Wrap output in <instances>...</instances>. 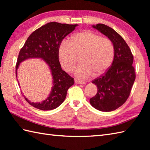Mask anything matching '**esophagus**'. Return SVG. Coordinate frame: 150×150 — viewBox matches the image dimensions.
Wrapping results in <instances>:
<instances>
[{
    "label": "esophagus",
    "mask_w": 150,
    "mask_h": 150,
    "mask_svg": "<svg viewBox=\"0 0 150 150\" xmlns=\"http://www.w3.org/2000/svg\"><path fill=\"white\" fill-rule=\"evenodd\" d=\"M75 83L76 84H85V82H84V81H79L78 79H75Z\"/></svg>",
    "instance_id": "1"
}]
</instances>
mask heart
<instances>
[{
	"label": "heart",
	"mask_w": 150,
	"mask_h": 150,
	"mask_svg": "<svg viewBox=\"0 0 150 150\" xmlns=\"http://www.w3.org/2000/svg\"><path fill=\"white\" fill-rule=\"evenodd\" d=\"M81 64L76 70L77 77L84 79L92 73L99 76L105 73L113 63L115 50L112 42L91 31L76 33L69 41L63 40L58 47V57L62 69L72 71L80 55Z\"/></svg>",
	"instance_id": "heart-1"
}]
</instances>
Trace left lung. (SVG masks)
<instances>
[{
    "label": "left lung",
    "instance_id": "1",
    "mask_svg": "<svg viewBox=\"0 0 150 150\" xmlns=\"http://www.w3.org/2000/svg\"><path fill=\"white\" fill-rule=\"evenodd\" d=\"M92 28L112 42L115 54L111 67L92 81L97 86L98 92L90 99V103L99 111H111L123 104L130 94L136 78L132 66L134 58L127 42L115 30L102 23L92 25Z\"/></svg>",
    "mask_w": 150,
    "mask_h": 150
}]
</instances>
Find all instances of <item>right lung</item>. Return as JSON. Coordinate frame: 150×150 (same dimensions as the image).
<instances>
[{"label":"right lung","mask_w":150,"mask_h":150,"mask_svg":"<svg viewBox=\"0 0 150 150\" xmlns=\"http://www.w3.org/2000/svg\"><path fill=\"white\" fill-rule=\"evenodd\" d=\"M77 24L50 22L40 27L29 35L19 53L16 66V75L19 65L29 58H41L47 64L53 79V86L49 96L39 103L31 102L30 105L40 110H52L58 108L66 99L67 90L74 84V79L62 70L58 57L59 43L71 33Z\"/></svg>","instance_id":"add662e5"}]
</instances>
